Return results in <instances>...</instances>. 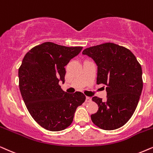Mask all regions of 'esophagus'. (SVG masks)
<instances>
[{"instance_id":"34e87169","label":"esophagus","mask_w":153,"mask_h":153,"mask_svg":"<svg viewBox=\"0 0 153 153\" xmlns=\"http://www.w3.org/2000/svg\"><path fill=\"white\" fill-rule=\"evenodd\" d=\"M91 101V99L90 97H86V100H85V101H86L87 103L90 102Z\"/></svg>"}]
</instances>
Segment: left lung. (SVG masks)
Here are the masks:
<instances>
[{
	"instance_id": "left-lung-1",
	"label": "left lung",
	"mask_w": 153,
	"mask_h": 153,
	"mask_svg": "<svg viewBox=\"0 0 153 153\" xmlns=\"http://www.w3.org/2000/svg\"><path fill=\"white\" fill-rule=\"evenodd\" d=\"M98 66L97 84L104 85L106 100L94 97L99 109L91 115L98 127L113 130L123 127L133 115L143 89L141 66L129 49L105 42L85 49Z\"/></svg>"
}]
</instances>
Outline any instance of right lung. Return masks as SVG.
Wrapping results in <instances>:
<instances>
[{
	"mask_svg": "<svg viewBox=\"0 0 153 153\" xmlns=\"http://www.w3.org/2000/svg\"><path fill=\"white\" fill-rule=\"evenodd\" d=\"M82 49L46 42L30 49L22 60L20 92L30 115L44 129L58 131L69 127L77 108L85 102L84 94H68L59 85V80L64 82V66Z\"/></svg>",
	"mask_w": 153,
	"mask_h": 153,
	"instance_id": "obj_1",
	"label": "right lung"
}]
</instances>
